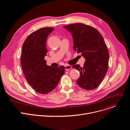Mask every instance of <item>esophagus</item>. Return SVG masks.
<instances>
[{
	"label": "esophagus",
	"mask_w": 130,
	"mask_h": 130,
	"mask_svg": "<svg viewBox=\"0 0 130 130\" xmlns=\"http://www.w3.org/2000/svg\"><path fill=\"white\" fill-rule=\"evenodd\" d=\"M65 70L67 71V70H70L72 68V66L70 65H66L65 66Z\"/></svg>",
	"instance_id": "obj_1"
}]
</instances>
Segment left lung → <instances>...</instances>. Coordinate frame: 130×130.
Instances as JSON below:
<instances>
[{"label": "left lung", "instance_id": "1", "mask_svg": "<svg viewBox=\"0 0 130 130\" xmlns=\"http://www.w3.org/2000/svg\"><path fill=\"white\" fill-rule=\"evenodd\" d=\"M70 32L73 40V49L86 59L83 67L74 65L80 76L77 84L86 90L100 85L108 69L109 53L101 33L95 28L82 23L63 26Z\"/></svg>", "mask_w": 130, "mask_h": 130}]
</instances>
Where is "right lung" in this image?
Instances as JSON below:
<instances>
[{
    "instance_id": "right-lung-1",
    "label": "right lung",
    "mask_w": 130,
    "mask_h": 130,
    "mask_svg": "<svg viewBox=\"0 0 130 130\" xmlns=\"http://www.w3.org/2000/svg\"><path fill=\"white\" fill-rule=\"evenodd\" d=\"M54 29L41 28L27 37L22 47L21 62L28 83L38 93L46 94L58 84L65 72V67H52L46 64L45 57L48 50L46 40Z\"/></svg>"
}]
</instances>
